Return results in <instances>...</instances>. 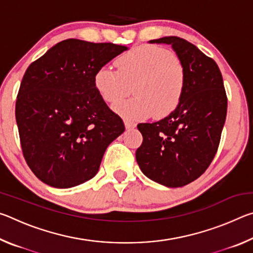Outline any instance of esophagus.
<instances>
[{
    "label": "esophagus",
    "mask_w": 253,
    "mask_h": 253,
    "mask_svg": "<svg viewBox=\"0 0 253 253\" xmlns=\"http://www.w3.org/2000/svg\"><path fill=\"white\" fill-rule=\"evenodd\" d=\"M125 127L127 128V129H131V128L136 127V124L130 122V121H127V119H126V121H125Z\"/></svg>",
    "instance_id": "34e87169"
}]
</instances>
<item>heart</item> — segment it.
<instances>
[{
	"instance_id": "obj_1",
	"label": "heart",
	"mask_w": 253,
	"mask_h": 253,
	"mask_svg": "<svg viewBox=\"0 0 253 253\" xmlns=\"http://www.w3.org/2000/svg\"><path fill=\"white\" fill-rule=\"evenodd\" d=\"M117 70L102 67L95 75V87L102 100L116 104L131 90L135 97L114 107L128 121L154 113L168 116L177 108L186 87L182 59L169 49L153 44L132 48L116 59Z\"/></svg>"
}]
</instances>
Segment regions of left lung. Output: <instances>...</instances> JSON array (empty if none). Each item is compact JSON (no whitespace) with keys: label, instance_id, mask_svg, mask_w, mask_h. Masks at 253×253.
Returning a JSON list of instances; mask_svg holds the SVG:
<instances>
[{"label":"left lung","instance_id":"1","mask_svg":"<svg viewBox=\"0 0 253 253\" xmlns=\"http://www.w3.org/2000/svg\"><path fill=\"white\" fill-rule=\"evenodd\" d=\"M151 42L172 45L185 66L186 87L178 107L168 117L137 125L143 143L136 161L152 181L181 187L199 178L215 156L228 98L216 62L194 44L178 37Z\"/></svg>","mask_w":253,"mask_h":253}]
</instances>
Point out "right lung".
I'll list each match as a JSON object with an SVG mask.
<instances>
[{
	"label": "right lung",
	"mask_w": 253,
	"mask_h": 253,
	"mask_svg": "<svg viewBox=\"0 0 253 253\" xmlns=\"http://www.w3.org/2000/svg\"><path fill=\"white\" fill-rule=\"evenodd\" d=\"M127 46L67 39L28 67L15 102L21 148L30 169L50 186L92 178L122 118L102 100L96 72Z\"/></svg>",
	"instance_id": "obj_1"
}]
</instances>
